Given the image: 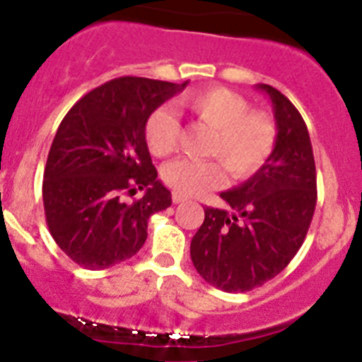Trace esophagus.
<instances>
[{"instance_id":"esophagus-1","label":"esophagus","mask_w":362,"mask_h":362,"mask_svg":"<svg viewBox=\"0 0 362 362\" xmlns=\"http://www.w3.org/2000/svg\"><path fill=\"white\" fill-rule=\"evenodd\" d=\"M172 201H174V204H181V202L187 201V197H185V195H179V194H172Z\"/></svg>"}]
</instances>
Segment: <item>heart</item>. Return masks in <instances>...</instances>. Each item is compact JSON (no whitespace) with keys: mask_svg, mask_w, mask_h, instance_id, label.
Wrapping results in <instances>:
<instances>
[{"mask_svg":"<svg viewBox=\"0 0 362 362\" xmlns=\"http://www.w3.org/2000/svg\"><path fill=\"white\" fill-rule=\"evenodd\" d=\"M179 108L213 129L208 154L216 160H175L165 165L163 181L185 197L201 195L220 187L227 175L243 181L256 175L272 158L277 144V126L268 113L250 110V103L226 87L187 92ZM144 139L151 153L165 158L175 151L179 122L167 108H156L146 120Z\"/></svg>","mask_w":362,"mask_h":362,"instance_id":"1","label":"heart"}]
</instances>
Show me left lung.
<instances>
[{"mask_svg": "<svg viewBox=\"0 0 362 362\" xmlns=\"http://www.w3.org/2000/svg\"><path fill=\"white\" fill-rule=\"evenodd\" d=\"M259 88L274 106V154L242 187L220 194L230 209L204 208L190 243L195 270L227 293L250 291L281 274L304 243L316 208L308 126L286 95L270 85Z\"/></svg>", "mask_w": 362, "mask_h": 362, "instance_id": "8db88e82", "label": "left lung"}]
</instances>
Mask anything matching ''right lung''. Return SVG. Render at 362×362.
I'll return each instance as SVG.
<instances>
[{"mask_svg": "<svg viewBox=\"0 0 362 362\" xmlns=\"http://www.w3.org/2000/svg\"><path fill=\"white\" fill-rule=\"evenodd\" d=\"M187 83L115 78L85 94L58 126L44 168V213L57 245L80 267L103 270L135 256L149 216L172 204L144 126ZM136 189L146 194L127 203Z\"/></svg>", "mask_w": 362, "mask_h": 362, "instance_id": "1", "label": "right lung"}]
</instances>
